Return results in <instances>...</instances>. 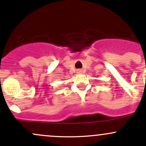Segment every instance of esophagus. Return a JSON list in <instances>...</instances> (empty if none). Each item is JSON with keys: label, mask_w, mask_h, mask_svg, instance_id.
Masks as SVG:
<instances>
[{"label": "esophagus", "mask_w": 146, "mask_h": 146, "mask_svg": "<svg viewBox=\"0 0 146 146\" xmlns=\"http://www.w3.org/2000/svg\"><path fill=\"white\" fill-rule=\"evenodd\" d=\"M82 70H77V73H81Z\"/></svg>", "instance_id": "1"}]
</instances>
